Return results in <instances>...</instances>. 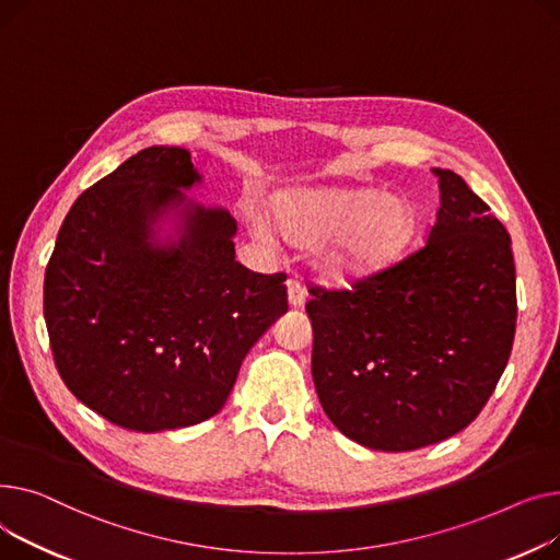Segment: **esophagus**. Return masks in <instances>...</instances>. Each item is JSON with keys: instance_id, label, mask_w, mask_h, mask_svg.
I'll list each match as a JSON object with an SVG mask.
<instances>
[{"instance_id": "esophagus-1", "label": "esophagus", "mask_w": 560, "mask_h": 560, "mask_svg": "<svg viewBox=\"0 0 560 560\" xmlns=\"http://www.w3.org/2000/svg\"><path fill=\"white\" fill-rule=\"evenodd\" d=\"M287 293H289V305L291 307H301L305 303V287L299 280L287 282Z\"/></svg>"}]
</instances>
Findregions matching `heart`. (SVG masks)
I'll return each mask as SVG.
<instances>
[{
  "instance_id": "1",
  "label": "heart",
  "mask_w": 560,
  "mask_h": 560,
  "mask_svg": "<svg viewBox=\"0 0 560 560\" xmlns=\"http://www.w3.org/2000/svg\"><path fill=\"white\" fill-rule=\"evenodd\" d=\"M271 221L291 246L314 244V265L341 284L369 280L388 269L413 242L416 206L375 187H295L276 194ZM259 235L269 237L259 225Z\"/></svg>"
}]
</instances>
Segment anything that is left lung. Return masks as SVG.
Listing matches in <instances>:
<instances>
[{"instance_id":"obj_1","label":"left lung","mask_w":560,"mask_h":560,"mask_svg":"<svg viewBox=\"0 0 560 560\" xmlns=\"http://www.w3.org/2000/svg\"><path fill=\"white\" fill-rule=\"evenodd\" d=\"M427 244L352 289L312 287V377L359 445L407 452L454 436L495 390L515 337L506 228L450 172Z\"/></svg>"}]
</instances>
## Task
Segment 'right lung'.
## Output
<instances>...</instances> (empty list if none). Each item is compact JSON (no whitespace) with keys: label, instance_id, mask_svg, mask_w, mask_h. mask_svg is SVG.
Returning a JSON list of instances; mask_svg holds the SVG:
<instances>
[{"label":"right lung","instance_id":"obj_1","mask_svg":"<svg viewBox=\"0 0 560 560\" xmlns=\"http://www.w3.org/2000/svg\"><path fill=\"white\" fill-rule=\"evenodd\" d=\"M199 183L187 149L130 155L74 201L45 271L56 369L124 430L212 418L246 352L287 312V276L240 265L237 221L183 191ZM170 211L179 240L160 243L152 225Z\"/></svg>","mask_w":560,"mask_h":560}]
</instances>
